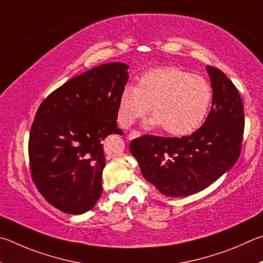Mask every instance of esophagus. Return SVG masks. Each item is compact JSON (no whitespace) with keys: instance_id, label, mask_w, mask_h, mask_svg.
<instances>
[{"instance_id":"esophagus-1","label":"esophagus","mask_w":263,"mask_h":263,"mask_svg":"<svg viewBox=\"0 0 263 263\" xmlns=\"http://www.w3.org/2000/svg\"><path fill=\"white\" fill-rule=\"evenodd\" d=\"M140 136H141L140 132L133 130V132H130V134L128 135V140H134V139H136V137H140Z\"/></svg>"}]
</instances>
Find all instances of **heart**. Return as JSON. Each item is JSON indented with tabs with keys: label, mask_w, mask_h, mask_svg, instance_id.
I'll return each mask as SVG.
<instances>
[{
	"label": "heart",
	"mask_w": 263,
	"mask_h": 263,
	"mask_svg": "<svg viewBox=\"0 0 263 263\" xmlns=\"http://www.w3.org/2000/svg\"><path fill=\"white\" fill-rule=\"evenodd\" d=\"M211 98L213 90L204 78L177 67L151 69L140 77L137 86L127 85L122 90L119 122L129 127L150 110L153 117L146 127L162 126L170 135L186 136L203 122Z\"/></svg>",
	"instance_id": "obj_1"
}]
</instances>
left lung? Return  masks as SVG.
Here are the masks:
<instances>
[{
  "instance_id": "left-lung-1",
  "label": "left lung",
  "mask_w": 263,
  "mask_h": 263,
  "mask_svg": "<svg viewBox=\"0 0 263 263\" xmlns=\"http://www.w3.org/2000/svg\"><path fill=\"white\" fill-rule=\"evenodd\" d=\"M206 71L213 104L196 132L181 139L144 135L129 146L142 176L166 196L201 192L227 173L240 155L245 126L240 95L219 69L206 66Z\"/></svg>"
}]
</instances>
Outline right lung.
<instances>
[{"label":"right lung","mask_w":263,"mask_h":263,"mask_svg":"<svg viewBox=\"0 0 263 263\" xmlns=\"http://www.w3.org/2000/svg\"><path fill=\"white\" fill-rule=\"evenodd\" d=\"M128 68L110 62L83 72L52 92L35 114L31 176L46 201L63 213H86L103 193V141L123 135L117 119Z\"/></svg>","instance_id":"obj_1"}]
</instances>
